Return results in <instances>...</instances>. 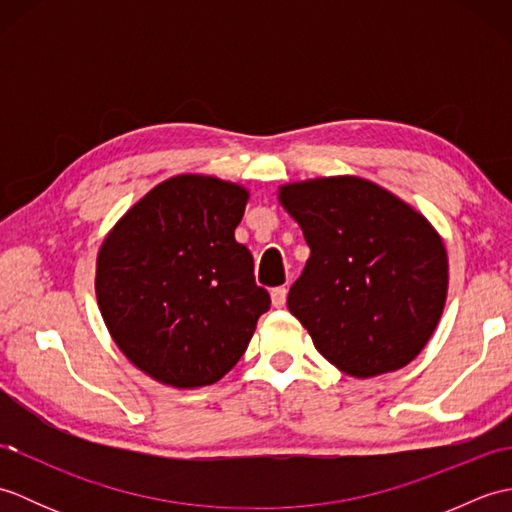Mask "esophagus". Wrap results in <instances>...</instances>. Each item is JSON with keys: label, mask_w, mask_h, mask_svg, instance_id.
<instances>
[{"label": "esophagus", "mask_w": 512, "mask_h": 512, "mask_svg": "<svg viewBox=\"0 0 512 512\" xmlns=\"http://www.w3.org/2000/svg\"><path fill=\"white\" fill-rule=\"evenodd\" d=\"M270 297H273V306L275 308H284L286 306V299H288V288L286 286H279L273 292H270Z\"/></svg>", "instance_id": "esophagus-1"}]
</instances>
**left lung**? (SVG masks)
I'll list each match as a JSON object with an SVG mask.
<instances>
[{
    "mask_svg": "<svg viewBox=\"0 0 512 512\" xmlns=\"http://www.w3.org/2000/svg\"><path fill=\"white\" fill-rule=\"evenodd\" d=\"M310 259L288 310L341 372L372 378L416 358L447 301V250L424 215L378 184L317 178L286 184Z\"/></svg>",
    "mask_w": 512,
    "mask_h": 512,
    "instance_id": "8db88e82",
    "label": "left lung"
}]
</instances>
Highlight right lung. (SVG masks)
Returning <instances> with one entry per match:
<instances>
[{"label": "right lung", "instance_id": "1", "mask_svg": "<svg viewBox=\"0 0 512 512\" xmlns=\"http://www.w3.org/2000/svg\"><path fill=\"white\" fill-rule=\"evenodd\" d=\"M248 191L176 176L136 202L99 250L96 299L121 352L162 385H213L270 308L253 255L235 242Z\"/></svg>", "mask_w": 512, "mask_h": 512}]
</instances>
